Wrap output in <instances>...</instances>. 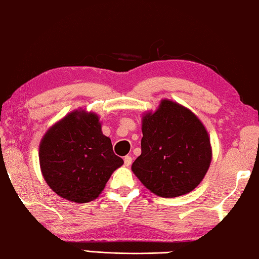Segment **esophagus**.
Masks as SVG:
<instances>
[{
	"mask_svg": "<svg viewBox=\"0 0 259 259\" xmlns=\"http://www.w3.org/2000/svg\"><path fill=\"white\" fill-rule=\"evenodd\" d=\"M131 162H133V158H131L130 155H125V157H124V165L130 166Z\"/></svg>",
	"mask_w": 259,
	"mask_h": 259,
	"instance_id": "obj_1",
	"label": "esophagus"
}]
</instances>
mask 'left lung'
Segmentation results:
<instances>
[{"label":"left lung","instance_id":"1","mask_svg":"<svg viewBox=\"0 0 259 259\" xmlns=\"http://www.w3.org/2000/svg\"><path fill=\"white\" fill-rule=\"evenodd\" d=\"M142 154L131 169L160 197L186 195L198 186L210 167V138L203 123L183 106L162 100L143 117Z\"/></svg>","mask_w":259,"mask_h":259}]
</instances>
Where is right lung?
<instances>
[{
  "label": "right lung",
  "mask_w": 259,
  "mask_h": 259,
  "mask_svg": "<svg viewBox=\"0 0 259 259\" xmlns=\"http://www.w3.org/2000/svg\"><path fill=\"white\" fill-rule=\"evenodd\" d=\"M39 159L52 190L76 203L96 199L113 171L123 165L110 139L102 135L98 115L84 110L70 113L47 131Z\"/></svg>",
  "instance_id": "obj_1"
}]
</instances>
